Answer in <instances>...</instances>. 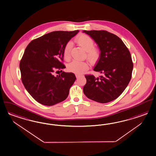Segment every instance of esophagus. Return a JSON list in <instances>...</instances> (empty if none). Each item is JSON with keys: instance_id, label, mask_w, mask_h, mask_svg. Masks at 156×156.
I'll list each match as a JSON object with an SVG mask.
<instances>
[{"instance_id": "1", "label": "esophagus", "mask_w": 156, "mask_h": 156, "mask_svg": "<svg viewBox=\"0 0 156 156\" xmlns=\"http://www.w3.org/2000/svg\"><path fill=\"white\" fill-rule=\"evenodd\" d=\"M76 78H79V77L80 76V75H78V74H76Z\"/></svg>"}]
</instances>
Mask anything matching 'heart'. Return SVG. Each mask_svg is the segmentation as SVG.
Listing matches in <instances>:
<instances>
[{"mask_svg":"<svg viewBox=\"0 0 156 156\" xmlns=\"http://www.w3.org/2000/svg\"><path fill=\"white\" fill-rule=\"evenodd\" d=\"M76 42L80 47L86 51V55L91 62L97 61L100 55L99 50L94 47V42L89 36L81 34L76 38ZM71 43H67L63 50V57L65 59H69L70 57ZM89 68V65L85 62L73 61L67 66V70L76 74H80L87 70Z\"/></svg>","mask_w":156,"mask_h":156,"instance_id":"heart-1","label":"heart"}]
</instances>
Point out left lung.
<instances>
[{
	"instance_id": "left-lung-1",
	"label": "left lung",
	"mask_w": 156,
	"mask_h": 156,
	"mask_svg": "<svg viewBox=\"0 0 156 156\" xmlns=\"http://www.w3.org/2000/svg\"><path fill=\"white\" fill-rule=\"evenodd\" d=\"M94 40L101 51L94 68L102 75H85L83 93L89 99L107 103L117 98L131 80L133 63L131 54L122 41L105 30L83 31Z\"/></svg>"
}]
</instances>
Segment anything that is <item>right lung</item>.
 Instances as JSON below:
<instances>
[{
  "mask_svg": "<svg viewBox=\"0 0 156 156\" xmlns=\"http://www.w3.org/2000/svg\"><path fill=\"white\" fill-rule=\"evenodd\" d=\"M78 32H51L34 39L26 48L19 65L21 79L28 93L39 103L52 106L67 98L76 76L64 71L54 76L53 73L66 67L61 62L64 48Z\"/></svg>",
  "mask_w": 156,
  "mask_h": 156,
  "instance_id": "1",
  "label": "right lung"
}]
</instances>
